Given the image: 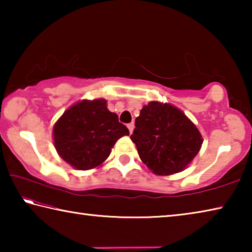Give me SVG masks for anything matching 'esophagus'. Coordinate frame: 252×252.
I'll return each instance as SVG.
<instances>
[{"label":"esophagus","mask_w":252,"mask_h":252,"mask_svg":"<svg viewBox=\"0 0 252 252\" xmlns=\"http://www.w3.org/2000/svg\"><path fill=\"white\" fill-rule=\"evenodd\" d=\"M127 129H129L130 134H131L132 132H133V129H134V125H133V123H129V125H127Z\"/></svg>","instance_id":"obj_1"}]
</instances>
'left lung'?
<instances>
[{
  "label": "left lung",
  "mask_w": 252,
  "mask_h": 252,
  "mask_svg": "<svg viewBox=\"0 0 252 252\" xmlns=\"http://www.w3.org/2000/svg\"><path fill=\"white\" fill-rule=\"evenodd\" d=\"M130 138L140 159L159 176L185 170L203 142L197 126L181 110L158 101L149 102L140 111Z\"/></svg>",
  "instance_id": "left-lung-1"
}]
</instances>
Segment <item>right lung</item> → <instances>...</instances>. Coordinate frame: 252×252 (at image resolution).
I'll use <instances>...</instances> for the list:
<instances>
[{"mask_svg":"<svg viewBox=\"0 0 252 252\" xmlns=\"http://www.w3.org/2000/svg\"><path fill=\"white\" fill-rule=\"evenodd\" d=\"M127 127L106 108V100H82L70 106L53 127L59 156L78 170L101 165Z\"/></svg>","mask_w":252,"mask_h":252,"instance_id":"add662e5","label":"right lung"}]
</instances>
